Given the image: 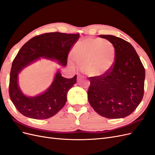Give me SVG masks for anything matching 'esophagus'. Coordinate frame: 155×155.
I'll return each instance as SVG.
<instances>
[{
  "label": "esophagus",
  "instance_id": "esophagus-1",
  "mask_svg": "<svg viewBox=\"0 0 155 155\" xmlns=\"http://www.w3.org/2000/svg\"><path fill=\"white\" fill-rule=\"evenodd\" d=\"M78 81H79L81 80V75L80 74H78V79H77Z\"/></svg>",
  "mask_w": 155,
  "mask_h": 155
}]
</instances>
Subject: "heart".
Masks as SVG:
<instances>
[{"label":"heart","instance_id":"b5f03b06","mask_svg":"<svg viewBox=\"0 0 155 155\" xmlns=\"http://www.w3.org/2000/svg\"><path fill=\"white\" fill-rule=\"evenodd\" d=\"M72 58L82 64V70L88 76L100 77L113 67L116 51L111 42L104 39L87 38L79 41L72 51ZM72 66L74 64L70 62Z\"/></svg>","mask_w":155,"mask_h":155}]
</instances>
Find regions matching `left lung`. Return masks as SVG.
Segmentation results:
<instances>
[{
  "instance_id": "1",
  "label": "left lung",
  "mask_w": 155,
  "mask_h": 155,
  "mask_svg": "<svg viewBox=\"0 0 155 155\" xmlns=\"http://www.w3.org/2000/svg\"><path fill=\"white\" fill-rule=\"evenodd\" d=\"M114 45L116 61L107 74L90 77L89 104L97 114L109 119L124 118L141 102L145 69L137 51L127 41L111 35H100Z\"/></svg>"
}]
</instances>
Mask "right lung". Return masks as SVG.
I'll list each match as a JSON object with an SVG mask.
<instances>
[{
  "label": "right lung",
  "mask_w": 155,
  "mask_h": 155,
  "mask_svg": "<svg viewBox=\"0 0 155 155\" xmlns=\"http://www.w3.org/2000/svg\"><path fill=\"white\" fill-rule=\"evenodd\" d=\"M79 38V34L45 33L33 37L18 51L12 63L9 94L13 105L22 115L37 120L48 119L64 107L68 91L76 83V75L67 79L58 72L47 91L39 96L27 97L18 87V74L22 68L40 58L55 59L66 66L70 51Z\"/></svg>",
  "instance_id": "add662e5"
}]
</instances>
